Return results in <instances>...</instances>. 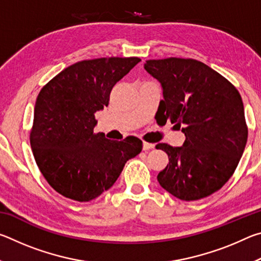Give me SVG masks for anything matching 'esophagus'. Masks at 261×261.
Masks as SVG:
<instances>
[{
    "label": "esophagus",
    "mask_w": 261,
    "mask_h": 261,
    "mask_svg": "<svg viewBox=\"0 0 261 261\" xmlns=\"http://www.w3.org/2000/svg\"><path fill=\"white\" fill-rule=\"evenodd\" d=\"M152 148H154V144L146 143V141H144V143H143V149H144V151H148V149H152Z\"/></svg>",
    "instance_id": "esophagus-1"
}]
</instances>
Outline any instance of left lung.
I'll use <instances>...</instances> for the list:
<instances>
[{"instance_id": "left-lung-1", "label": "left lung", "mask_w": 261, "mask_h": 261, "mask_svg": "<svg viewBox=\"0 0 261 261\" xmlns=\"http://www.w3.org/2000/svg\"><path fill=\"white\" fill-rule=\"evenodd\" d=\"M144 69L162 88L159 121H170L187 137L182 146H155L169 158L158 175L159 183L180 200L211 196L231 177L246 145L240 93L226 78L196 60H148Z\"/></svg>"}]
</instances>
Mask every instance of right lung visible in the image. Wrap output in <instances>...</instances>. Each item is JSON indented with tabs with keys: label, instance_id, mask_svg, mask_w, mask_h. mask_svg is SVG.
I'll list each match as a JSON object with an SVG mask.
<instances>
[{
	"label": "right lung",
	"instance_id": "1",
	"mask_svg": "<svg viewBox=\"0 0 261 261\" xmlns=\"http://www.w3.org/2000/svg\"><path fill=\"white\" fill-rule=\"evenodd\" d=\"M138 57L82 61L61 71L42 88L30 135L35 162L62 196L90 201L116 182L143 141L109 140L94 134L95 113L108 106L115 84L138 64Z\"/></svg>",
	"mask_w": 261,
	"mask_h": 261
}]
</instances>
